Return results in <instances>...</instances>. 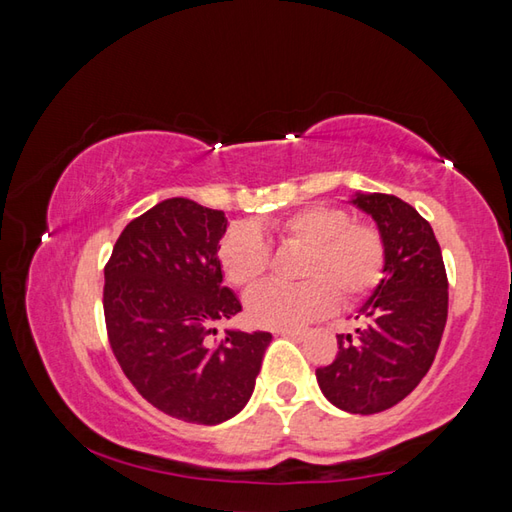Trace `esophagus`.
<instances>
[{
	"instance_id": "esophagus-1",
	"label": "esophagus",
	"mask_w": 512,
	"mask_h": 512,
	"mask_svg": "<svg viewBox=\"0 0 512 512\" xmlns=\"http://www.w3.org/2000/svg\"><path fill=\"white\" fill-rule=\"evenodd\" d=\"M275 335L290 337V339H304L306 330L304 328H279V330H275Z\"/></svg>"
}]
</instances>
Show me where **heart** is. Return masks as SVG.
I'll use <instances>...</instances> for the list:
<instances>
[{
  "label": "heart",
  "mask_w": 512,
  "mask_h": 512,
  "mask_svg": "<svg viewBox=\"0 0 512 512\" xmlns=\"http://www.w3.org/2000/svg\"><path fill=\"white\" fill-rule=\"evenodd\" d=\"M264 239L304 250L297 264V277L304 282L253 290L246 315L257 326H299L322 315L335 297L342 304L364 297L384 277L386 244L377 226L350 222L339 208L310 206L282 222L230 230L219 248V264L230 284L248 290L266 277L270 257Z\"/></svg>",
  "instance_id": "obj_1"
}]
</instances>
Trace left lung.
<instances>
[{
	"label": "left lung",
	"instance_id": "obj_1",
	"mask_svg": "<svg viewBox=\"0 0 512 512\" xmlns=\"http://www.w3.org/2000/svg\"><path fill=\"white\" fill-rule=\"evenodd\" d=\"M350 204L373 217L386 244L382 282L357 310L353 335L317 368L330 404L375 415L408 397L428 373L448 317V279L433 228L395 195L355 193Z\"/></svg>",
	"mask_w": 512,
	"mask_h": 512
}]
</instances>
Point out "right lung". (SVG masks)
<instances>
[{"label":"right lung","instance_id":"obj_1","mask_svg":"<svg viewBox=\"0 0 512 512\" xmlns=\"http://www.w3.org/2000/svg\"><path fill=\"white\" fill-rule=\"evenodd\" d=\"M226 228L222 210L164 199L122 230L104 268L119 366L146 402L190 424H222L248 404L273 339L226 330L222 344L206 342L217 322L242 310L217 255Z\"/></svg>","mask_w":512,"mask_h":512}]
</instances>
